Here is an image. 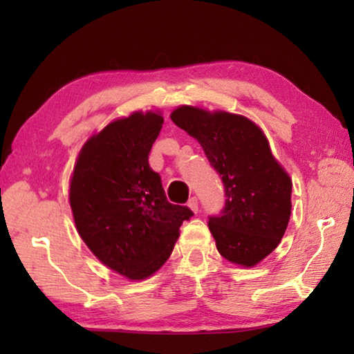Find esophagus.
Wrapping results in <instances>:
<instances>
[{"instance_id":"esophagus-1","label":"esophagus","mask_w":354,"mask_h":354,"mask_svg":"<svg viewBox=\"0 0 354 354\" xmlns=\"http://www.w3.org/2000/svg\"><path fill=\"white\" fill-rule=\"evenodd\" d=\"M187 206L194 212H198V200H196V196H192V198L187 201Z\"/></svg>"}]
</instances>
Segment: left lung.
Returning <instances> with one entry per match:
<instances>
[{
    "mask_svg": "<svg viewBox=\"0 0 354 354\" xmlns=\"http://www.w3.org/2000/svg\"><path fill=\"white\" fill-rule=\"evenodd\" d=\"M173 123L195 137L225 185V206L209 217L218 253L253 267L278 247L290 218L292 181L267 137L247 117L181 106Z\"/></svg>",
    "mask_w": 354,
    "mask_h": 354,
    "instance_id": "obj_1",
    "label": "left lung"
}]
</instances>
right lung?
Wrapping results in <instances>:
<instances>
[{
	"label": "right lung",
	"instance_id": "1",
	"mask_svg": "<svg viewBox=\"0 0 354 354\" xmlns=\"http://www.w3.org/2000/svg\"><path fill=\"white\" fill-rule=\"evenodd\" d=\"M156 112L107 124L81 149L70 183L76 230L98 259L129 279H145L169 259L179 226L194 212L167 200L148 154L162 128Z\"/></svg>",
	"mask_w": 354,
	"mask_h": 354
}]
</instances>
